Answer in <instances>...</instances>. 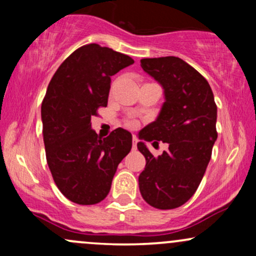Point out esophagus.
<instances>
[{"label": "esophagus", "mask_w": 256, "mask_h": 256, "mask_svg": "<svg viewBox=\"0 0 256 256\" xmlns=\"http://www.w3.org/2000/svg\"><path fill=\"white\" fill-rule=\"evenodd\" d=\"M137 143H138V138L136 136L132 137V144H134V149L137 148Z\"/></svg>", "instance_id": "34e87169"}]
</instances>
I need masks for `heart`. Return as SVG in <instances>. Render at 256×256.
<instances>
[{
  "mask_svg": "<svg viewBox=\"0 0 256 256\" xmlns=\"http://www.w3.org/2000/svg\"><path fill=\"white\" fill-rule=\"evenodd\" d=\"M128 128H134V126H136V122H128Z\"/></svg>",
  "mask_w": 256,
  "mask_h": 256,
  "instance_id": "1",
  "label": "heart"
}]
</instances>
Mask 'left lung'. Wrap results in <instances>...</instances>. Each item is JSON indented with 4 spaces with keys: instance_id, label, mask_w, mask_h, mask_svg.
Returning <instances> with one entry per match:
<instances>
[{
    "instance_id": "1",
    "label": "left lung",
    "mask_w": 256,
    "mask_h": 256,
    "mask_svg": "<svg viewBox=\"0 0 256 256\" xmlns=\"http://www.w3.org/2000/svg\"><path fill=\"white\" fill-rule=\"evenodd\" d=\"M140 66L162 86L165 102L156 120L140 132L137 148L146 162L140 192L152 207L173 210L192 198L204 178L218 137L216 104L208 82L182 58H142ZM152 140H162L169 149L155 158L144 143Z\"/></svg>"
}]
</instances>
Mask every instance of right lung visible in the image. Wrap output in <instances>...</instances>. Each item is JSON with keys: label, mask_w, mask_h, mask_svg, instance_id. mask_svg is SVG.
<instances>
[{"label": "right lung", "mask_w": 256, "mask_h": 256, "mask_svg": "<svg viewBox=\"0 0 256 256\" xmlns=\"http://www.w3.org/2000/svg\"><path fill=\"white\" fill-rule=\"evenodd\" d=\"M134 61L96 43L73 52L52 76L42 102L43 140L52 179L78 204L106 198L132 134L119 128L106 138L91 128V116L106 107L110 77Z\"/></svg>", "instance_id": "add662e5"}]
</instances>
